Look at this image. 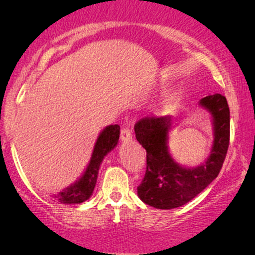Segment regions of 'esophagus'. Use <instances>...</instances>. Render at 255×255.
I'll return each instance as SVG.
<instances>
[{
    "label": "esophagus",
    "mask_w": 255,
    "mask_h": 255,
    "mask_svg": "<svg viewBox=\"0 0 255 255\" xmlns=\"http://www.w3.org/2000/svg\"><path fill=\"white\" fill-rule=\"evenodd\" d=\"M121 140L123 142H128V141H131L132 140V132L130 128H122L121 131Z\"/></svg>",
    "instance_id": "esophagus-1"
}]
</instances>
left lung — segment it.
<instances>
[{
	"instance_id": "8db88e82",
	"label": "left lung",
	"mask_w": 255,
	"mask_h": 255,
	"mask_svg": "<svg viewBox=\"0 0 255 255\" xmlns=\"http://www.w3.org/2000/svg\"><path fill=\"white\" fill-rule=\"evenodd\" d=\"M212 118L214 142L210 154L196 167L177 163L168 149L169 132L174 117H145L134 125L135 138L146 149V173L137 188L145 204L156 209L182 207L203 191L218 176L230 141V109L221 94L209 95L200 101Z\"/></svg>"
}]
</instances>
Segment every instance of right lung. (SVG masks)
Segmentation results:
<instances>
[{
  "instance_id": "obj_1",
  "label": "right lung",
  "mask_w": 255,
  "mask_h": 255,
  "mask_svg": "<svg viewBox=\"0 0 255 255\" xmlns=\"http://www.w3.org/2000/svg\"><path fill=\"white\" fill-rule=\"evenodd\" d=\"M120 132L121 128L117 124L109 125L101 131L86 170L74 183L62 189L60 193L54 194L52 196L54 201L60 202L62 204H79L89 200L96 186L101 163L108 153L116 147L120 139Z\"/></svg>"
}]
</instances>
